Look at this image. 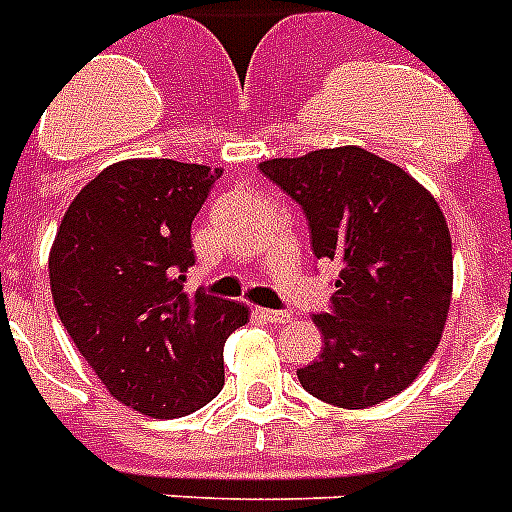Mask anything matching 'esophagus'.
Masks as SVG:
<instances>
[{
    "instance_id": "34e87169",
    "label": "esophagus",
    "mask_w": 512,
    "mask_h": 512,
    "mask_svg": "<svg viewBox=\"0 0 512 512\" xmlns=\"http://www.w3.org/2000/svg\"><path fill=\"white\" fill-rule=\"evenodd\" d=\"M257 318H263L268 323H289L292 321V313H286V310H268V307H255Z\"/></svg>"
}]
</instances>
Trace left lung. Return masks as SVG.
<instances>
[{
	"mask_svg": "<svg viewBox=\"0 0 512 512\" xmlns=\"http://www.w3.org/2000/svg\"><path fill=\"white\" fill-rule=\"evenodd\" d=\"M297 199L313 252L339 268L331 313L313 315L323 352L299 384L363 410L413 384L439 347L452 302V239L439 202L400 165L360 147L260 162Z\"/></svg>",
	"mask_w": 512,
	"mask_h": 512,
	"instance_id": "8db88e82",
	"label": "left lung"
}]
</instances>
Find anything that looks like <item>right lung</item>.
<instances>
[{
	"label": "right lung",
	"instance_id": "right-lung-1",
	"mask_svg": "<svg viewBox=\"0 0 512 512\" xmlns=\"http://www.w3.org/2000/svg\"><path fill=\"white\" fill-rule=\"evenodd\" d=\"M223 170L115 162L62 215L49 284L62 326L107 392L152 418H181L223 389V344L244 302L184 292L191 220Z\"/></svg>",
	"mask_w": 512,
	"mask_h": 512
}]
</instances>
